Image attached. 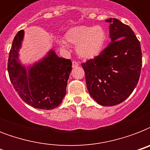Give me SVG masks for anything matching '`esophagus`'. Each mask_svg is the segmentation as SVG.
Wrapping results in <instances>:
<instances>
[{
    "label": "esophagus",
    "instance_id": "34e87169",
    "mask_svg": "<svg viewBox=\"0 0 150 150\" xmlns=\"http://www.w3.org/2000/svg\"><path fill=\"white\" fill-rule=\"evenodd\" d=\"M79 66V63L76 61H72V68H76Z\"/></svg>",
    "mask_w": 150,
    "mask_h": 150
}]
</instances>
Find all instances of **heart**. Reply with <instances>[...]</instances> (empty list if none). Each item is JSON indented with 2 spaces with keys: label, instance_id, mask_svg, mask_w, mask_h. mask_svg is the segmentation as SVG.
Segmentation results:
<instances>
[{
  "label": "heart",
  "instance_id": "b5f03b06",
  "mask_svg": "<svg viewBox=\"0 0 150 150\" xmlns=\"http://www.w3.org/2000/svg\"><path fill=\"white\" fill-rule=\"evenodd\" d=\"M106 33L101 26L78 25L68 29L64 33V40L68 43L76 45V53L80 57L91 59L102 51L105 41ZM62 47H67L65 42H61Z\"/></svg>",
  "mask_w": 150,
  "mask_h": 150
}]
</instances>
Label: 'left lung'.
I'll list each match as a JSON object with an SVG mask.
<instances>
[{"label":"left lung","instance_id":"1","mask_svg":"<svg viewBox=\"0 0 150 150\" xmlns=\"http://www.w3.org/2000/svg\"><path fill=\"white\" fill-rule=\"evenodd\" d=\"M111 42L98 56L82 66L89 95L102 106L119 104L130 96L139 82L142 50L139 40L128 25L109 18Z\"/></svg>","mask_w":150,"mask_h":150}]
</instances>
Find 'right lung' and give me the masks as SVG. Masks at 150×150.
<instances>
[{
	"label": "right lung",
	"instance_id": "add662e5",
	"mask_svg": "<svg viewBox=\"0 0 150 150\" xmlns=\"http://www.w3.org/2000/svg\"><path fill=\"white\" fill-rule=\"evenodd\" d=\"M24 31L18 32L11 47L8 71L11 82L23 101L38 109L51 110L61 103L71 71V61L50 50L40 61L25 68L18 61Z\"/></svg>",
	"mask_w": 150,
	"mask_h": 150
}]
</instances>
